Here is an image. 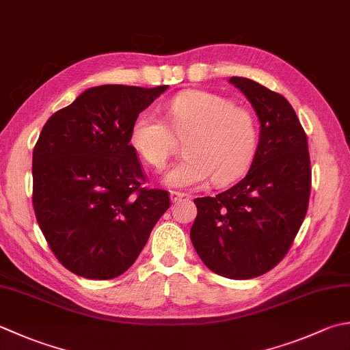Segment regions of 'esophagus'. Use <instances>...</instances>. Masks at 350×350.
<instances>
[{
    "label": "esophagus",
    "instance_id": "esophagus-1",
    "mask_svg": "<svg viewBox=\"0 0 350 350\" xmlns=\"http://www.w3.org/2000/svg\"><path fill=\"white\" fill-rule=\"evenodd\" d=\"M183 197H187V194L179 193V191H171V193H170V198H171V202H173V203L180 202Z\"/></svg>",
    "mask_w": 350,
    "mask_h": 350
}]
</instances>
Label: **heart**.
I'll use <instances>...</instances> for the list:
<instances>
[{
    "instance_id": "heart-1",
    "label": "heart",
    "mask_w": 350,
    "mask_h": 350,
    "mask_svg": "<svg viewBox=\"0 0 350 350\" xmlns=\"http://www.w3.org/2000/svg\"><path fill=\"white\" fill-rule=\"evenodd\" d=\"M165 112L168 122L152 111L138 113L130 142L147 165L161 171L174 152L176 136L187 138V156L165 176L168 187L196 188L211 177L217 185H228L250 167L259 139L258 120L250 109L193 89L171 98Z\"/></svg>"
}]
</instances>
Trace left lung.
<instances>
[{
  "label": "left lung",
  "instance_id": "obj_1",
  "mask_svg": "<svg viewBox=\"0 0 350 350\" xmlns=\"http://www.w3.org/2000/svg\"><path fill=\"white\" fill-rule=\"evenodd\" d=\"M261 122L247 176L215 197H198L191 228L197 255L214 273L252 279L276 267L302 226L311 193L306 133L282 95L250 79L230 77Z\"/></svg>",
  "mask_w": 350,
  "mask_h": 350
}]
</instances>
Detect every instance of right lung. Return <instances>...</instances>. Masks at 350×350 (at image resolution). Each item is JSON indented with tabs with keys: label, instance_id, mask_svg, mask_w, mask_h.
Returning <instances> with one entry per match:
<instances>
[{
	"label": "right lung",
	"instance_id": "1",
	"mask_svg": "<svg viewBox=\"0 0 350 350\" xmlns=\"http://www.w3.org/2000/svg\"><path fill=\"white\" fill-rule=\"evenodd\" d=\"M168 86L103 85L53 113L33 148V208L59 262L77 276L130 269L170 208L147 182L130 129Z\"/></svg>",
	"mask_w": 350,
	"mask_h": 350
}]
</instances>
